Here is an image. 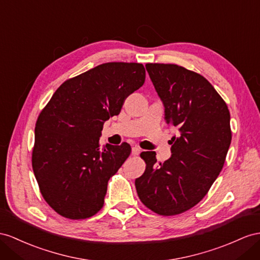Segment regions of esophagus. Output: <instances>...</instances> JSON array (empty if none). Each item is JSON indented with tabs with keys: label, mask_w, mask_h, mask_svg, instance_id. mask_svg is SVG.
Returning a JSON list of instances; mask_svg holds the SVG:
<instances>
[{
	"label": "esophagus",
	"mask_w": 260,
	"mask_h": 260,
	"mask_svg": "<svg viewBox=\"0 0 260 260\" xmlns=\"http://www.w3.org/2000/svg\"><path fill=\"white\" fill-rule=\"evenodd\" d=\"M141 151H142V149L139 148L138 146H134V147L132 148V154H133V155H135V156H137V155L141 154Z\"/></svg>",
	"instance_id": "34e87169"
}]
</instances>
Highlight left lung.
I'll use <instances>...</instances> for the list:
<instances>
[{"mask_svg":"<svg viewBox=\"0 0 260 260\" xmlns=\"http://www.w3.org/2000/svg\"><path fill=\"white\" fill-rule=\"evenodd\" d=\"M165 105V118L177 126L171 158L157 165L155 151L135 180L139 200L159 215H178L197 205L221 172L232 141L230 111L203 76L174 63H146Z\"/></svg>","mask_w":260,"mask_h":260,"instance_id":"1","label":"left lung"}]
</instances>
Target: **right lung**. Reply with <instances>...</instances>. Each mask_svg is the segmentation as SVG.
Wrapping results in <instances>:
<instances>
[{
    "mask_svg": "<svg viewBox=\"0 0 260 260\" xmlns=\"http://www.w3.org/2000/svg\"><path fill=\"white\" fill-rule=\"evenodd\" d=\"M145 78L142 63L99 64L66 80L38 115L31 166L43 198L59 215L84 219L102 209L108 181L131 154L127 143L101 147L103 124Z\"/></svg>",
    "mask_w": 260,
    "mask_h": 260,
    "instance_id": "obj_1",
    "label": "right lung"
}]
</instances>
